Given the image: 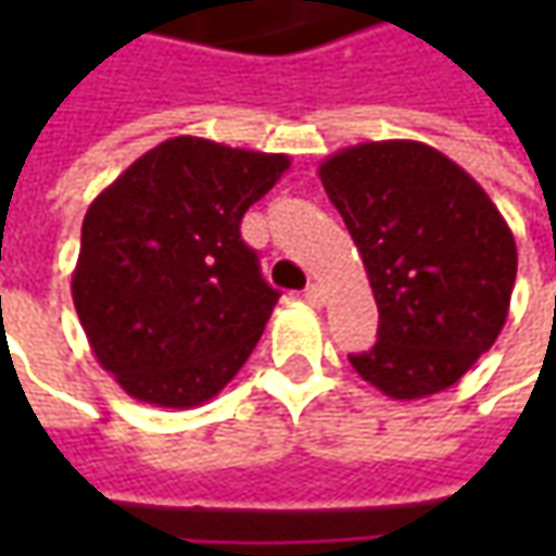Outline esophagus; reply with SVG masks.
<instances>
[{
  "instance_id": "1",
  "label": "esophagus",
  "mask_w": 556,
  "mask_h": 556,
  "mask_svg": "<svg viewBox=\"0 0 556 556\" xmlns=\"http://www.w3.org/2000/svg\"><path fill=\"white\" fill-rule=\"evenodd\" d=\"M303 300H306L309 306H325V288H321V285H309V288L303 290Z\"/></svg>"
}]
</instances>
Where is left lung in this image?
Segmentation results:
<instances>
[{
  "mask_svg": "<svg viewBox=\"0 0 556 556\" xmlns=\"http://www.w3.org/2000/svg\"><path fill=\"white\" fill-rule=\"evenodd\" d=\"M368 271L377 343L350 355L390 399L458 383L502 333L517 244L498 206L424 141H365L318 166Z\"/></svg>",
  "mask_w": 556,
  "mask_h": 556,
  "instance_id": "1",
  "label": "left lung"
}]
</instances>
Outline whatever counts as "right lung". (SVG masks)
Wrapping results in <instances>:
<instances>
[{
    "label": "right lung",
    "mask_w": 556,
    "mask_h": 556,
    "mask_svg": "<svg viewBox=\"0 0 556 556\" xmlns=\"http://www.w3.org/2000/svg\"><path fill=\"white\" fill-rule=\"evenodd\" d=\"M290 161L176 136L89 203L74 306L98 365L139 402L194 408L241 371L278 290L241 241Z\"/></svg>",
    "instance_id": "add662e5"
}]
</instances>
